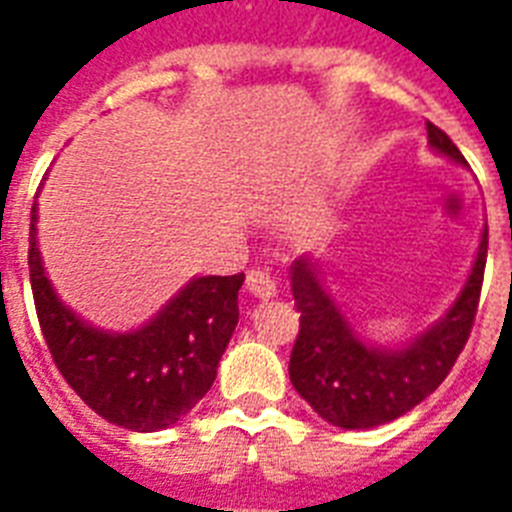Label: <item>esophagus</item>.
<instances>
[{
  "instance_id": "34e87169",
  "label": "esophagus",
  "mask_w": 512,
  "mask_h": 512,
  "mask_svg": "<svg viewBox=\"0 0 512 512\" xmlns=\"http://www.w3.org/2000/svg\"><path fill=\"white\" fill-rule=\"evenodd\" d=\"M247 289L249 295L260 297V300H271V297H276V281H273L271 273L263 271V268H255V271L247 273Z\"/></svg>"
}]
</instances>
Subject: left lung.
<instances>
[{
    "label": "left lung",
    "instance_id": "8db88e82",
    "mask_svg": "<svg viewBox=\"0 0 512 512\" xmlns=\"http://www.w3.org/2000/svg\"><path fill=\"white\" fill-rule=\"evenodd\" d=\"M428 143L436 154L468 164L449 135L430 122ZM486 247L489 228L481 233L470 276L452 308L401 348L366 342L324 287L321 265L311 257L295 260L289 273L300 335L289 358V380L313 412L337 428L366 430L396 420L425 401L452 372L470 337L484 284Z\"/></svg>",
    "mask_w": 512,
    "mask_h": 512
}]
</instances>
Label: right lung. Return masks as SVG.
Returning a JSON list of instances; mask_svg holds the SVG:
<instances>
[{
	"label": "right lung",
	"mask_w": 512,
	"mask_h": 512,
	"mask_svg": "<svg viewBox=\"0 0 512 512\" xmlns=\"http://www.w3.org/2000/svg\"><path fill=\"white\" fill-rule=\"evenodd\" d=\"M28 273L52 361L76 396L119 428L154 433L175 425L207 396L239 324L236 276H196L154 319L132 332H106L60 303L36 247L31 207Z\"/></svg>",
	"instance_id": "1"
}]
</instances>
